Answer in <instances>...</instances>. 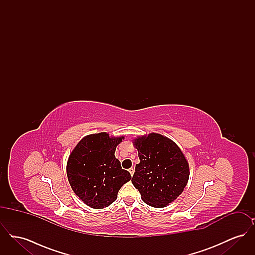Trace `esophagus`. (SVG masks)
Wrapping results in <instances>:
<instances>
[{
  "label": "esophagus",
  "instance_id": "esophagus-1",
  "mask_svg": "<svg viewBox=\"0 0 255 255\" xmlns=\"http://www.w3.org/2000/svg\"><path fill=\"white\" fill-rule=\"evenodd\" d=\"M129 172H130V174H131V176H133V172H134V169H133V168H130V169H129Z\"/></svg>",
  "mask_w": 255,
  "mask_h": 255
}]
</instances>
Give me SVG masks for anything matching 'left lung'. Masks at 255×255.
<instances>
[{
	"label": "left lung",
	"mask_w": 255,
	"mask_h": 255,
	"mask_svg": "<svg viewBox=\"0 0 255 255\" xmlns=\"http://www.w3.org/2000/svg\"><path fill=\"white\" fill-rule=\"evenodd\" d=\"M138 152L132 183L148 206L165 207L182 194L189 179V164L181 148L160 133L138 135Z\"/></svg>",
	"instance_id": "obj_1"
}]
</instances>
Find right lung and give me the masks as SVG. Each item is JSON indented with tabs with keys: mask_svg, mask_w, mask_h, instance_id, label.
I'll return each instance as SVG.
<instances>
[{
	"mask_svg": "<svg viewBox=\"0 0 255 255\" xmlns=\"http://www.w3.org/2000/svg\"><path fill=\"white\" fill-rule=\"evenodd\" d=\"M124 135L106 132L84 136L73 148L67 161V176L76 196L88 206L100 209L109 206L122 185L131 180L115 157Z\"/></svg>",
	"mask_w": 255,
	"mask_h": 255,
	"instance_id": "obj_1",
	"label": "right lung"
}]
</instances>
